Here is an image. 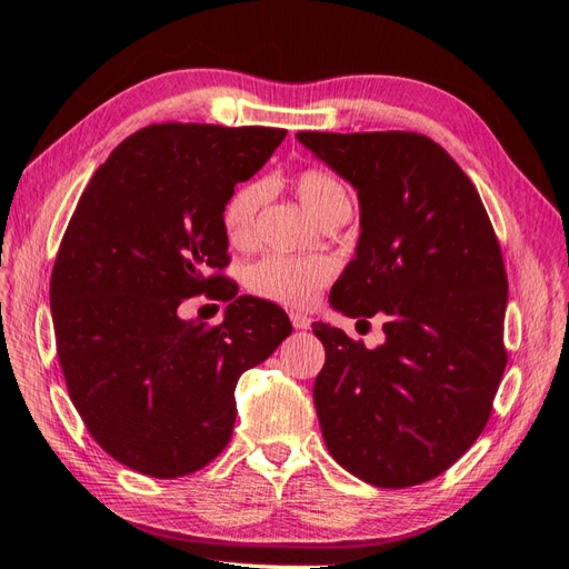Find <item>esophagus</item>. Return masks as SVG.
Returning <instances> with one entry per match:
<instances>
[{"mask_svg": "<svg viewBox=\"0 0 569 569\" xmlns=\"http://www.w3.org/2000/svg\"><path fill=\"white\" fill-rule=\"evenodd\" d=\"M290 321H293V327H296L298 331H307V329H310V323H312L310 317L300 315V312H290Z\"/></svg>", "mask_w": 569, "mask_h": 569, "instance_id": "esophagus-1", "label": "esophagus"}]
</instances>
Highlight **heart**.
Here are the masks:
<instances>
[{
	"mask_svg": "<svg viewBox=\"0 0 569 569\" xmlns=\"http://www.w3.org/2000/svg\"><path fill=\"white\" fill-rule=\"evenodd\" d=\"M296 190L302 204L319 223L350 207V198L340 178L327 169L310 167L296 176ZM267 181H248L238 186L221 209V223L226 238L233 246H248L254 238L259 209L267 200ZM331 264L327 259H296L283 254H269L259 259L248 271V286L257 296L283 305H307L317 290L329 281Z\"/></svg>",
	"mask_w": 569,
	"mask_h": 569,
	"instance_id": "heart-1",
	"label": "heart"
}]
</instances>
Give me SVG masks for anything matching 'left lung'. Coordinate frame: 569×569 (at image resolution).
I'll return each instance as SVG.
<instances>
[{
	"label": "left lung",
	"instance_id": "1",
	"mask_svg": "<svg viewBox=\"0 0 569 569\" xmlns=\"http://www.w3.org/2000/svg\"><path fill=\"white\" fill-rule=\"evenodd\" d=\"M357 190L360 240L331 288L352 319L383 312L367 350L329 323L315 408L333 460L371 486L425 483L491 417L508 352V276L477 188L441 144L408 131L296 136Z\"/></svg>",
	"mask_w": 569,
	"mask_h": 569
}]
</instances>
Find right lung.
Returning a JSON list of instances; mask_svg holds the SVG:
<instances>
[{
  "label": "right lung",
  "instance_id": "add662e5",
  "mask_svg": "<svg viewBox=\"0 0 569 569\" xmlns=\"http://www.w3.org/2000/svg\"><path fill=\"white\" fill-rule=\"evenodd\" d=\"M286 138L283 128L159 123L94 171L61 238L50 302L71 402L113 460L154 479L198 472L231 441L236 383L293 327L238 296L221 269V209ZM230 302L219 328L177 305Z\"/></svg>",
  "mask_w": 569,
  "mask_h": 569
}]
</instances>
